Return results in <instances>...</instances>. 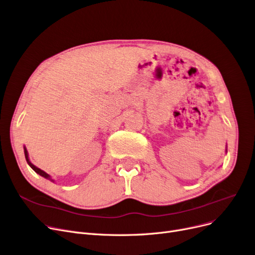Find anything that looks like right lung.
Segmentation results:
<instances>
[{"label": "right lung", "mask_w": 255, "mask_h": 255, "mask_svg": "<svg viewBox=\"0 0 255 255\" xmlns=\"http://www.w3.org/2000/svg\"><path fill=\"white\" fill-rule=\"evenodd\" d=\"M25 156H26V160H27L28 164L30 165V167L33 169V170H34L36 173H38L39 175H41V176H43V177H45V178H50V175H48L47 173H45L44 171H42L41 169H39V168H37L36 166H34V165L29 161V157H28V151H27L26 147H25Z\"/></svg>", "instance_id": "add662e5"}]
</instances>
